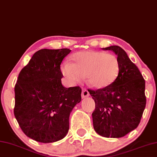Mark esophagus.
<instances>
[{"label":"esophagus","mask_w":157,"mask_h":157,"mask_svg":"<svg viewBox=\"0 0 157 157\" xmlns=\"http://www.w3.org/2000/svg\"><path fill=\"white\" fill-rule=\"evenodd\" d=\"M89 96V91L86 90V89H82V98H86V97H87Z\"/></svg>","instance_id":"1"}]
</instances>
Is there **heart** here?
I'll return each instance as SVG.
<instances>
[{"instance_id": "obj_1", "label": "heart", "mask_w": 157, "mask_h": 157, "mask_svg": "<svg viewBox=\"0 0 157 157\" xmlns=\"http://www.w3.org/2000/svg\"><path fill=\"white\" fill-rule=\"evenodd\" d=\"M73 63L65 62L61 71L71 83L85 76L86 82L95 89L106 88L118 78L120 66L117 57L111 53L96 51L79 52L72 56Z\"/></svg>"}]
</instances>
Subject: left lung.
<instances>
[{
  "instance_id": "1",
  "label": "left lung",
  "mask_w": 157,
  "mask_h": 157,
  "mask_svg": "<svg viewBox=\"0 0 157 157\" xmlns=\"http://www.w3.org/2000/svg\"><path fill=\"white\" fill-rule=\"evenodd\" d=\"M117 56L118 78L108 87L88 89L96 103L92 113L94 130L106 138H121L138 127L146 105L145 81L121 47L103 48Z\"/></svg>"
}]
</instances>
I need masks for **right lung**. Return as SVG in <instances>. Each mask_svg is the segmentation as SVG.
<instances>
[{
  "instance_id": "1",
  "label": "right lung",
  "mask_w": 157,
  "mask_h": 157,
  "mask_svg": "<svg viewBox=\"0 0 157 157\" xmlns=\"http://www.w3.org/2000/svg\"><path fill=\"white\" fill-rule=\"evenodd\" d=\"M68 48L43 49L21 69L14 86V117L29 138L43 143L63 139L69 130L70 114L81 101L79 86L66 88L60 66Z\"/></svg>"
}]
</instances>
